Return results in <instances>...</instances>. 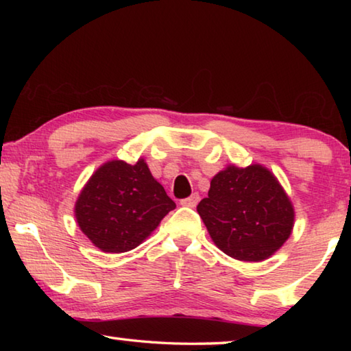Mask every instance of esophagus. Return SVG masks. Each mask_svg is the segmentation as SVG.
<instances>
[{"label":"esophagus","instance_id":"1","mask_svg":"<svg viewBox=\"0 0 351 351\" xmlns=\"http://www.w3.org/2000/svg\"><path fill=\"white\" fill-rule=\"evenodd\" d=\"M199 203V195L198 193H193V195H190L189 198H186V199H182L181 201V204L182 206H186V207H195Z\"/></svg>","mask_w":351,"mask_h":351}]
</instances>
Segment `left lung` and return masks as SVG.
I'll use <instances>...</instances> for the list:
<instances>
[{"label":"left lung","mask_w":351,"mask_h":351,"mask_svg":"<svg viewBox=\"0 0 351 351\" xmlns=\"http://www.w3.org/2000/svg\"><path fill=\"white\" fill-rule=\"evenodd\" d=\"M212 241L229 257L263 261L274 255L294 228V206L269 169L230 164L212 178L197 207Z\"/></svg>","instance_id":"8db88e82"}]
</instances>
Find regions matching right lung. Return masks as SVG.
<instances>
[{"mask_svg":"<svg viewBox=\"0 0 351 351\" xmlns=\"http://www.w3.org/2000/svg\"><path fill=\"white\" fill-rule=\"evenodd\" d=\"M175 207L144 158L134 164L112 159L83 186L74 213L94 246L121 254L138 247Z\"/></svg>","mask_w":351,"mask_h":351,"instance_id":"obj_1","label":"right lung"}]
</instances>
